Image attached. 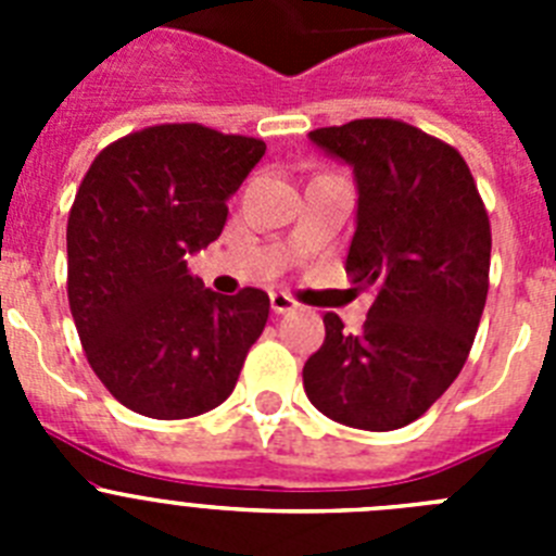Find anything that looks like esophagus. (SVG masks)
<instances>
[{
    "mask_svg": "<svg viewBox=\"0 0 556 556\" xmlns=\"http://www.w3.org/2000/svg\"><path fill=\"white\" fill-rule=\"evenodd\" d=\"M269 303H273L275 314H289L298 308V303H294L287 292H273L269 294Z\"/></svg>",
    "mask_w": 556,
    "mask_h": 556,
    "instance_id": "34e87169",
    "label": "esophagus"
}]
</instances>
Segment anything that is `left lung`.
<instances>
[{"instance_id": "1", "label": "left lung", "mask_w": 556, "mask_h": 556, "mask_svg": "<svg viewBox=\"0 0 556 556\" xmlns=\"http://www.w3.org/2000/svg\"><path fill=\"white\" fill-rule=\"evenodd\" d=\"M353 169L356 233L345 269L376 289L358 333L328 312L303 387L337 424L404 429L459 376L490 287V219L459 152L397 119L308 132Z\"/></svg>"}]
</instances>
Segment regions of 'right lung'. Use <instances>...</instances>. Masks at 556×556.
I'll return each instance as SVG.
<instances>
[{
	"label": "right lung",
	"instance_id": "obj_1",
	"mask_svg": "<svg viewBox=\"0 0 556 556\" xmlns=\"http://www.w3.org/2000/svg\"><path fill=\"white\" fill-rule=\"evenodd\" d=\"M264 150L189 122L130 132L88 166L66 225L68 308L88 365L127 409L184 420L233 392L269 298L211 292L186 255L223 233Z\"/></svg>",
	"mask_w": 556,
	"mask_h": 556
}]
</instances>
